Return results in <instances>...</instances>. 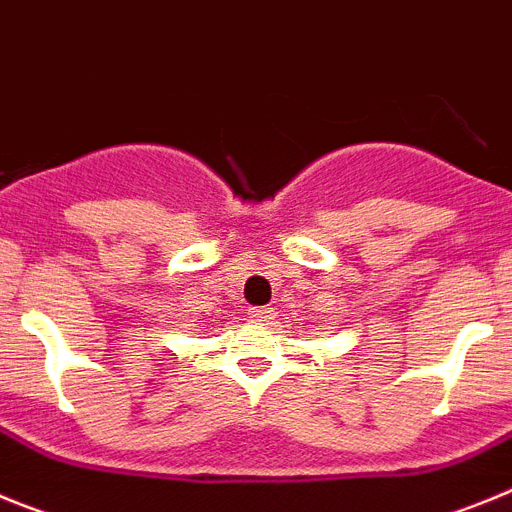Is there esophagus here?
<instances>
[{
    "instance_id": "34e87169",
    "label": "esophagus",
    "mask_w": 512,
    "mask_h": 512,
    "mask_svg": "<svg viewBox=\"0 0 512 512\" xmlns=\"http://www.w3.org/2000/svg\"><path fill=\"white\" fill-rule=\"evenodd\" d=\"M248 315H251V320H256V323H269V320L274 318V310H271V307H251Z\"/></svg>"
}]
</instances>
